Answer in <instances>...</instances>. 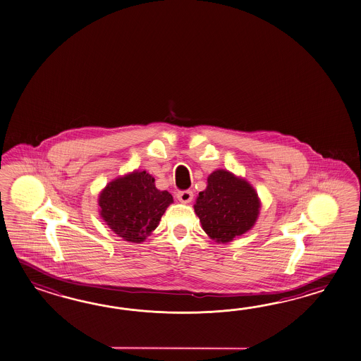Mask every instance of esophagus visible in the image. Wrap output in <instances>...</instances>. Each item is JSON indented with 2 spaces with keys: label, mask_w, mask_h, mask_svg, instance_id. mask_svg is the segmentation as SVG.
Masks as SVG:
<instances>
[{
  "label": "esophagus",
  "mask_w": 361,
  "mask_h": 361,
  "mask_svg": "<svg viewBox=\"0 0 361 361\" xmlns=\"http://www.w3.org/2000/svg\"><path fill=\"white\" fill-rule=\"evenodd\" d=\"M176 199L183 204H188V202H192V191H179L176 193Z\"/></svg>",
  "instance_id": "esophagus-1"
}]
</instances>
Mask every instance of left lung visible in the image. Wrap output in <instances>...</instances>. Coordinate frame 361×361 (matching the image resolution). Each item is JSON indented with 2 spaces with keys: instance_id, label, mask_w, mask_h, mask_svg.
Segmentation results:
<instances>
[{
  "instance_id": "left-lung-1",
  "label": "left lung",
  "mask_w": 361,
  "mask_h": 361,
  "mask_svg": "<svg viewBox=\"0 0 361 361\" xmlns=\"http://www.w3.org/2000/svg\"><path fill=\"white\" fill-rule=\"evenodd\" d=\"M207 182L193 209L210 239L230 243L255 226L260 214V197L248 180L228 170H214Z\"/></svg>"
}]
</instances>
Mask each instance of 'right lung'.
Returning a JSON list of instances; mask_svg holds the SVG:
<instances>
[{"label": "right lung", "instance_id": "1", "mask_svg": "<svg viewBox=\"0 0 361 361\" xmlns=\"http://www.w3.org/2000/svg\"><path fill=\"white\" fill-rule=\"evenodd\" d=\"M99 213L114 234L130 243H142L156 227L173 196L154 185L145 170L118 176L99 193Z\"/></svg>", "mask_w": 361, "mask_h": 361}]
</instances>
